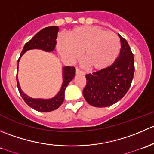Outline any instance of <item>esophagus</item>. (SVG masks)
Returning <instances> with one entry per match:
<instances>
[{"label": "esophagus", "instance_id": "34e87169", "mask_svg": "<svg viewBox=\"0 0 154 154\" xmlns=\"http://www.w3.org/2000/svg\"><path fill=\"white\" fill-rule=\"evenodd\" d=\"M75 73H76V75H84V72L83 71L80 70L79 69H78V68H76V70H75Z\"/></svg>", "mask_w": 154, "mask_h": 154}]
</instances>
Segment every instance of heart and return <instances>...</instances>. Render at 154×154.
<instances>
[{"mask_svg":"<svg viewBox=\"0 0 154 154\" xmlns=\"http://www.w3.org/2000/svg\"><path fill=\"white\" fill-rule=\"evenodd\" d=\"M57 49L69 61L82 54L85 64L92 70H101L112 65L119 57L121 43L118 35L96 26H79L66 34V40L58 39Z\"/></svg>","mask_w":154,"mask_h":154,"instance_id":"1","label":"heart"}]
</instances>
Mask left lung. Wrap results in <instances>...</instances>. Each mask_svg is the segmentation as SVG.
Segmentation results:
<instances>
[{
    "label": "left lung",
    "instance_id": "8db88e82",
    "mask_svg": "<svg viewBox=\"0 0 154 154\" xmlns=\"http://www.w3.org/2000/svg\"><path fill=\"white\" fill-rule=\"evenodd\" d=\"M121 50L108 67L86 75L83 96L93 107H105L122 99L131 87L134 74V58L128 42L118 34Z\"/></svg>",
    "mask_w": 154,
    "mask_h": 154
}]
</instances>
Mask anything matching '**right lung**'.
I'll return each instance as SVG.
<instances>
[{"label": "right lung", "instance_id": "obj_1", "mask_svg": "<svg viewBox=\"0 0 154 154\" xmlns=\"http://www.w3.org/2000/svg\"><path fill=\"white\" fill-rule=\"evenodd\" d=\"M58 32V27L57 26H49L39 31L29 42H28L23 47V50L20 53V58L18 61V64L20 58L26 51L30 50H42L45 52H53L55 50L56 44L57 34ZM18 74V72H17ZM75 74V69L73 66H63L62 67V78L63 82L58 93L50 99H34L27 96L26 93L22 91L19 85L18 75L16 77L17 85L20 96L23 98L25 102L30 107L38 112H50L58 109L62 104L64 99V91L69 82L74 79Z\"/></svg>", "mask_w": 154, "mask_h": 154}]
</instances>
